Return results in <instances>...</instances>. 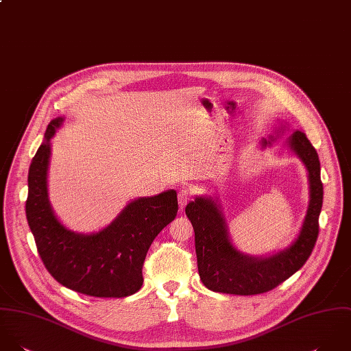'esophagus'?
Listing matches in <instances>:
<instances>
[{"label":"esophagus","mask_w":351,"mask_h":351,"mask_svg":"<svg viewBox=\"0 0 351 351\" xmlns=\"http://www.w3.org/2000/svg\"><path fill=\"white\" fill-rule=\"evenodd\" d=\"M191 198H193V191H191L190 189H182V190L179 191V195H178L179 206L183 208Z\"/></svg>","instance_id":"1"}]
</instances>
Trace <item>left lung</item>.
Returning <instances> with one entry per match:
<instances>
[{
    "label": "left lung",
    "mask_w": 351,
    "mask_h": 351,
    "mask_svg": "<svg viewBox=\"0 0 351 351\" xmlns=\"http://www.w3.org/2000/svg\"><path fill=\"white\" fill-rule=\"evenodd\" d=\"M280 123L274 134L263 138L262 147L271 146L285 133ZM287 147L301 160L308 172L309 205L298 236L285 250L269 256H252L237 250L217 197H197L186 206L195 232V252L202 283L213 291L252 295L266 293L298 271L308 261L319 234L323 205L320 161L312 143L300 130L287 138Z\"/></svg>",
    "instance_id": "obj_1"
}]
</instances>
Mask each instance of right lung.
I'll return each mask as SVG.
<instances>
[{"mask_svg": "<svg viewBox=\"0 0 351 351\" xmlns=\"http://www.w3.org/2000/svg\"><path fill=\"white\" fill-rule=\"evenodd\" d=\"M64 119L50 122L28 172L25 213L38 252L49 273L74 291L92 297L132 295L142 286V266L150 244L176 217V191L132 201L99 232L71 230L53 210L47 189L50 141Z\"/></svg>", "mask_w": 351, "mask_h": 351, "instance_id": "1", "label": "right lung"}]
</instances>
